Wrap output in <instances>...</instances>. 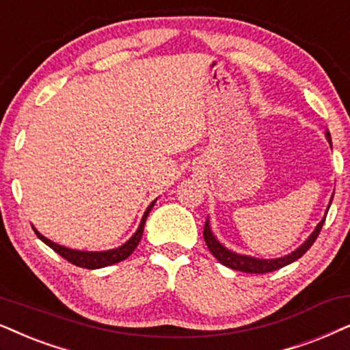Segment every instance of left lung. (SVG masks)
I'll return each instance as SVG.
<instances>
[{
  "label": "left lung",
  "mask_w": 350,
  "mask_h": 350,
  "mask_svg": "<svg viewBox=\"0 0 350 350\" xmlns=\"http://www.w3.org/2000/svg\"><path fill=\"white\" fill-rule=\"evenodd\" d=\"M325 137H327L328 144L332 146V136H329V131L325 133ZM332 202H333V197H332V200H329V204H332ZM329 204H328L327 211H325V216L321 217V221L319 224H317L314 232H312V234L307 237V240L304 241V243H302L299 248L291 251L290 254L282 256V258H273V259L254 258V256L241 254V253H237V251L229 250L227 246H224L221 241L217 240L216 235H214V232L211 229V224H209V219H206V222H204L203 237H204V241H206L208 248L213 253L214 258H216L222 265H226V267H230L234 270H240V272H246V273L273 272V270H278V269L285 267V265H288V264L295 262V260L299 259L301 256L304 254L312 245H314V241L317 240V237H319V234H320L321 227H323L325 219H327V213L329 209Z\"/></svg>",
  "instance_id": "8db88e82"
}]
</instances>
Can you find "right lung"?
<instances>
[{
	"mask_svg": "<svg viewBox=\"0 0 350 350\" xmlns=\"http://www.w3.org/2000/svg\"><path fill=\"white\" fill-rule=\"evenodd\" d=\"M155 202H157V200H153V202L148 204V208L146 209V213H144V216L141 219V224H139L137 230L134 232L131 239H129L128 241H124V243L118 246V248H113V250H107V251L72 250V248H67V246L54 243V241L46 239L44 235H41L33 226H31V227H33L36 237H38V239L43 241V243H46L51 250H54L55 253L62 256L64 259H67L68 262H72V264L78 265V267H83V269H100V267H107V265L120 262V260H124L128 258V256H131L134 250L137 248L139 241H141V239H142L144 226H146L148 213L152 211V208H153V204H155Z\"/></svg>",
	"mask_w": 350,
	"mask_h": 350,
	"instance_id": "add662e5",
	"label": "right lung"
}]
</instances>
